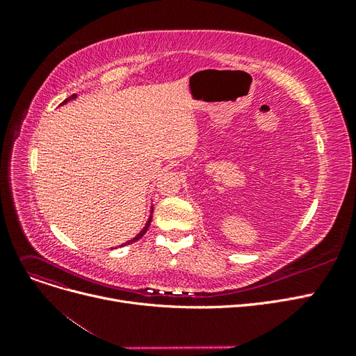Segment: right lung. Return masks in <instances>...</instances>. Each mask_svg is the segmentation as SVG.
I'll return each mask as SVG.
<instances>
[{
    "instance_id": "obj_1",
    "label": "right lung",
    "mask_w": 356,
    "mask_h": 356,
    "mask_svg": "<svg viewBox=\"0 0 356 356\" xmlns=\"http://www.w3.org/2000/svg\"><path fill=\"white\" fill-rule=\"evenodd\" d=\"M74 99H77V95H72V96H70V98L68 99H65V101H63L62 102V105H65L67 102H70V101H74ZM152 218H153V204H152V207H149V215H148V220H147V222H145V225H144V227L141 229V232H139L136 236H135V238H132L131 241H127V242H124L123 245H120V246H126V245H129V243H134V242H136L138 239H141L143 238V236L145 234V232L148 230V227H149V222H152Z\"/></svg>"
}]
</instances>
